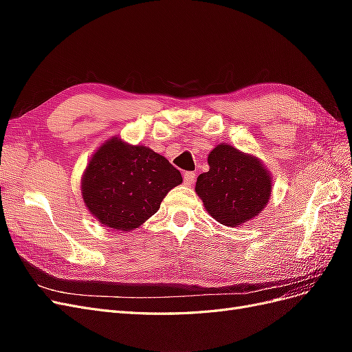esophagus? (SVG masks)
Segmentation results:
<instances>
[{"mask_svg":"<svg viewBox=\"0 0 352 352\" xmlns=\"http://www.w3.org/2000/svg\"><path fill=\"white\" fill-rule=\"evenodd\" d=\"M184 182H185V185H188V186L194 185V182H195V173H192V172H185V173H184Z\"/></svg>","mask_w":352,"mask_h":352,"instance_id":"1","label":"esophagus"}]
</instances>
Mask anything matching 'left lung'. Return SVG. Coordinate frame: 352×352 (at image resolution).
<instances>
[{
	"label": "left lung",
	"mask_w": 352,
	"mask_h": 352,
	"mask_svg": "<svg viewBox=\"0 0 352 352\" xmlns=\"http://www.w3.org/2000/svg\"><path fill=\"white\" fill-rule=\"evenodd\" d=\"M208 172L197 179L195 192L219 223L239 228L269 204L272 175L260 158L219 144L208 154Z\"/></svg>",
	"instance_id": "1"
}]
</instances>
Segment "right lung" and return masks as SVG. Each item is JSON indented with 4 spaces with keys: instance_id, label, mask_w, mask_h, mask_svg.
<instances>
[{
    "instance_id": "obj_1",
    "label": "right lung",
    "mask_w": 352,
    "mask_h": 352,
    "mask_svg": "<svg viewBox=\"0 0 352 352\" xmlns=\"http://www.w3.org/2000/svg\"><path fill=\"white\" fill-rule=\"evenodd\" d=\"M182 175L145 145L113 136L91 157L82 175V198L102 226L129 232L158 211Z\"/></svg>"
}]
</instances>
